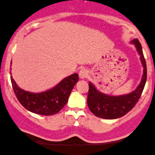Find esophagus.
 Instances as JSON below:
<instances>
[{"label":"esophagus","mask_w":155,"mask_h":155,"mask_svg":"<svg viewBox=\"0 0 155 155\" xmlns=\"http://www.w3.org/2000/svg\"><path fill=\"white\" fill-rule=\"evenodd\" d=\"M88 70H87L86 68H81V70H80V72H79L80 78L83 79V78H86L87 77H88Z\"/></svg>","instance_id":"esophagus-1"}]
</instances>
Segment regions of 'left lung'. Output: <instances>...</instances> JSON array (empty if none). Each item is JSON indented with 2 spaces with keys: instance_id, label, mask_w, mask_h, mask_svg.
Returning a JSON list of instances; mask_svg holds the SVG:
<instances>
[{
  "instance_id": "left-lung-1",
  "label": "left lung",
  "mask_w": 155,
  "mask_h": 155,
  "mask_svg": "<svg viewBox=\"0 0 155 155\" xmlns=\"http://www.w3.org/2000/svg\"><path fill=\"white\" fill-rule=\"evenodd\" d=\"M132 43L135 45L143 67V74L140 83L138 88L130 94L115 97L101 93L91 82H88L89 90L87 104L90 110L97 117L105 119H114L121 117L133 108L141 96L147 81V64L141 45L138 39H134Z\"/></svg>"
}]
</instances>
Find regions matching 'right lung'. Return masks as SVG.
<instances>
[{
  "instance_id": "right-lung-1",
  "label": "right lung",
  "mask_w": 155,
  "mask_h": 155,
  "mask_svg": "<svg viewBox=\"0 0 155 155\" xmlns=\"http://www.w3.org/2000/svg\"><path fill=\"white\" fill-rule=\"evenodd\" d=\"M78 80V74L75 73L64 78L57 86L48 91L31 93L19 88L11 77L12 88L20 104L28 110L43 116L54 115L63 108Z\"/></svg>"
}]
</instances>
